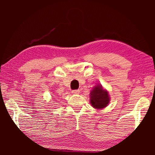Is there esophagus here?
Here are the masks:
<instances>
[{"label": "esophagus", "instance_id": "obj_1", "mask_svg": "<svg viewBox=\"0 0 155 155\" xmlns=\"http://www.w3.org/2000/svg\"><path fill=\"white\" fill-rule=\"evenodd\" d=\"M72 93L73 94H78L80 93V90H73L72 91Z\"/></svg>", "mask_w": 155, "mask_h": 155}]
</instances>
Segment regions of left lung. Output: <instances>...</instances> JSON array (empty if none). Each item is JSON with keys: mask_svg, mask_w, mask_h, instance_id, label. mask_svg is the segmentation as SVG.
<instances>
[{"mask_svg": "<svg viewBox=\"0 0 155 155\" xmlns=\"http://www.w3.org/2000/svg\"><path fill=\"white\" fill-rule=\"evenodd\" d=\"M90 103L94 108L101 109L109 103L110 98L108 91L104 90L101 85H97L90 91Z\"/></svg>", "mask_w": 155, "mask_h": 155, "instance_id": "8db88e82", "label": "left lung"}]
</instances>
